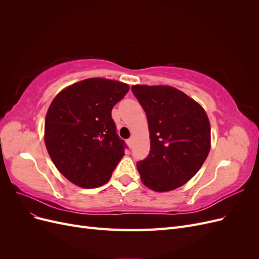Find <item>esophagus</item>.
Instances as JSON below:
<instances>
[{
    "label": "esophagus",
    "mask_w": 259,
    "mask_h": 259,
    "mask_svg": "<svg viewBox=\"0 0 259 259\" xmlns=\"http://www.w3.org/2000/svg\"><path fill=\"white\" fill-rule=\"evenodd\" d=\"M126 144H127V146H128L130 148H132V146H133V139H132V138L127 139V140H126Z\"/></svg>",
    "instance_id": "esophagus-1"
}]
</instances>
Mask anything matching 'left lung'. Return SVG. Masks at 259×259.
I'll return each mask as SVG.
<instances>
[{
	"mask_svg": "<svg viewBox=\"0 0 259 259\" xmlns=\"http://www.w3.org/2000/svg\"><path fill=\"white\" fill-rule=\"evenodd\" d=\"M147 115L150 152L137 162L140 179L153 191L166 192L198 173L210 149V125L197 101L167 85H133Z\"/></svg>",
	"mask_w": 259,
	"mask_h": 259,
	"instance_id": "obj_1",
	"label": "left lung"
}]
</instances>
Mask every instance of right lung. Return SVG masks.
Segmentation results:
<instances>
[{
  "instance_id": "obj_1",
  "label": "right lung",
  "mask_w": 259,
  "mask_h": 259,
  "mask_svg": "<svg viewBox=\"0 0 259 259\" xmlns=\"http://www.w3.org/2000/svg\"><path fill=\"white\" fill-rule=\"evenodd\" d=\"M127 84L92 77L62 90L45 117L44 142L55 166L74 185L92 189L110 179L126 147L116 134L112 108Z\"/></svg>"
}]
</instances>
